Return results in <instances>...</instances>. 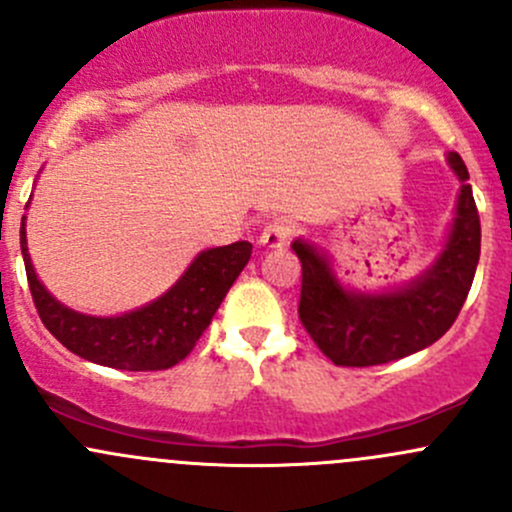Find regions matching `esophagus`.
Wrapping results in <instances>:
<instances>
[{"instance_id":"esophagus-1","label":"esophagus","mask_w":512,"mask_h":512,"mask_svg":"<svg viewBox=\"0 0 512 512\" xmlns=\"http://www.w3.org/2000/svg\"><path fill=\"white\" fill-rule=\"evenodd\" d=\"M292 237V225L287 223L285 218H275L272 223H267L265 230L260 235V245L270 247V250H280L285 247Z\"/></svg>"}]
</instances>
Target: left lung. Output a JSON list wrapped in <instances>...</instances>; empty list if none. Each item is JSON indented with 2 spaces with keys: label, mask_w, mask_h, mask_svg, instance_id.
I'll list each match as a JSON object with an SVG mask.
<instances>
[{
  "label": "left lung",
  "mask_w": 512,
  "mask_h": 512,
  "mask_svg": "<svg viewBox=\"0 0 512 512\" xmlns=\"http://www.w3.org/2000/svg\"><path fill=\"white\" fill-rule=\"evenodd\" d=\"M448 165L461 180L456 218L446 245L421 277L384 292H354L334 275L327 255L312 242L294 240L302 262L299 322L337 366H376L421 352L456 322L480 257V218L468 168L458 153Z\"/></svg>",
  "instance_id": "obj_1"
}]
</instances>
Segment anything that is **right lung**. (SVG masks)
I'll use <instances>...</instances> for the list:
<instances>
[{"label": "right lung", "instance_id": "right-lung-1", "mask_svg": "<svg viewBox=\"0 0 512 512\" xmlns=\"http://www.w3.org/2000/svg\"><path fill=\"white\" fill-rule=\"evenodd\" d=\"M24 223L27 215L22 218L19 242L29 289L44 327L81 359L121 371H160L183 361L213 322L227 289L252 255V245L245 240L203 250L183 277L146 307L121 317H91L64 307L41 285L27 250Z\"/></svg>", "mask_w": 512, "mask_h": 512}]
</instances>
